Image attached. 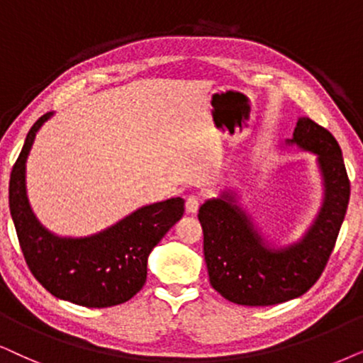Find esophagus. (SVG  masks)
<instances>
[{"instance_id":"esophagus-1","label":"esophagus","mask_w":363,"mask_h":363,"mask_svg":"<svg viewBox=\"0 0 363 363\" xmlns=\"http://www.w3.org/2000/svg\"><path fill=\"white\" fill-rule=\"evenodd\" d=\"M199 206H201V201L197 196H189L186 199V211L189 214H196L197 211H199Z\"/></svg>"}]
</instances>
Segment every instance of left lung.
<instances>
[{"mask_svg": "<svg viewBox=\"0 0 363 363\" xmlns=\"http://www.w3.org/2000/svg\"><path fill=\"white\" fill-rule=\"evenodd\" d=\"M286 144L318 155L325 184L322 211L300 242L279 250L264 245L231 194L206 201L197 214L211 286L236 305H278L308 291L322 277L345 218L350 181L335 137L301 117Z\"/></svg>", "mask_w": 363, "mask_h": 363, "instance_id": "left-lung-1", "label": "left lung"}]
</instances>
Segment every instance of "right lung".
Returning <instances> with one entry per match:
<instances>
[{"mask_svg":"<svg viewBox=\"0 0 363 363\" xmlns=\"http://www.w3.org/2000/svg\"><path fill=\"white\" fill-rule=\"evenodd\" d=\"M45 113L30 128L10 177V213L30 272L53 296L86 308L130 300L147 278L152 247L184 214L181 197L137 209L116 226L90 238H58L31 213L25 192V162Z\"/></svg>","mask_w":363,"mask_h":363,"instance_id":"1","label":"right lung"}]
</instances>
